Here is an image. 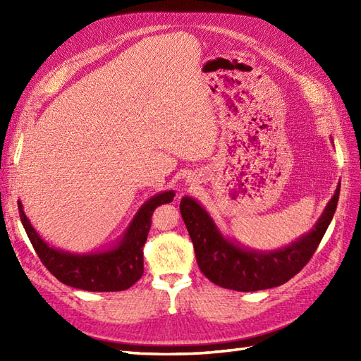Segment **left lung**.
Returning a JSON list of instances; mask_svg holds the SVG:
<instances>
[{
  "mask_svg": "<svg viewBox=\"0 0 361 361\" xmlns=\"http://www.w3.org/2000/svg\"><path fill=\"white\" fill-rule=\"evenodd\" d=\"M338 192L341 183H337L333 197L310 231L276 250L250 248L226 236L211 214L190 195L180 200V215L203 274L221 288L255 292L280 286L304 268L333 220Z\"/></svg>",
  "mask_w": 361,
  "mask_h": 361,
  "instance_id": "left-lung-1",
  "label": "left lung"
}]
</instances>
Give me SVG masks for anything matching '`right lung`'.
Instances as JSON below:
<instances>
[{"label":"right lung","instance_id":"right-lung-1","mask_svg":"<svg viewBox=\"0 0 361 361\" xmlns=\"http://www.w3.org/2000/svg\"><path fill=\"white\" fill-rule=\"evenodd\" d=\"M174 190L161 191L141 204L133 220L116 243L89 253H72L49 245L32 227L18 200L19 216L42 264L61 283L89 292H117L134 285L143 276V245L150 231L155 207L170 203Z\"/></svg>","mask_w":361,"mask_h":361}]
</instances>
